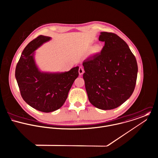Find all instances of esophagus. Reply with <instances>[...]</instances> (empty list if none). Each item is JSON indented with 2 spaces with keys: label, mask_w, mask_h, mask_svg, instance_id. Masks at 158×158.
<instances>
[{
  "label": "esophagus",
  "mask_w": 158,
  "mask_h": 158,
  "mask_svg": "<svg viewBox=\"0 0 158 158\" xmlns=\"http://www.w3.org/2000/svg\"><path fill=\"white\" fill-rule=\"evenodd\" d=\"M84 73V68H83L82 67H80V68H79V75L83 74Z\"/></svg>",
  "instance_id": "1"
}]
</instances>
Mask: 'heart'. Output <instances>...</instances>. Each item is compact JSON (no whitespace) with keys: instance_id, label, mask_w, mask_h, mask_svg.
<instances>
[{"instance_id":"b5f03b06","label":"heart","mask_w":158,"mask_h":158,"mask_svg":"<svg viewBox=\"0 0 158 158\" xmlns=\"http://www.w3.org/2000/svg\"><path fill=\"white\" fill-rule=\"evenodd\" d=\"M98 49V48H96V49Z\"/></svg>"}]
</instances>
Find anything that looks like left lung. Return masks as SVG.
Masks as SVG:
<instances>
[{"label":"left lung","mask_w":158,"mask_h":158,"mask_svg":"<svg viewBox=\"0 0 158 158\" xmlns=\"http://www.w3.org/2000/svg\"><path fill=\"white\" fill-rule=\"evenodd\" d=\"M99 40L104 46L100 54L84 61L83 78L90 103L99 109L111 110L132 94L137 63L127 43L116 34L101 32Z\"/></svg>","instance_id":"8db88e82"}]
</instances>
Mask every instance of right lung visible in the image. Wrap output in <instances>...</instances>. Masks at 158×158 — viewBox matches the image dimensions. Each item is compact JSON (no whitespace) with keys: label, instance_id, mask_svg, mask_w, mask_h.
I'll use <instances>...</instances> for the list:
<instances>
[{"label":"right lung","instance_id":"obj_1","mask_svg":"<svg viewBox=\"0 0 158 158\" xmlns=\"http://www.w3.org/2000/svg\"><path fill=\"white\" fill-rule=\"evenodd\" d=\"M52 38L40 35L23 50L16 65L15 77L21 95L33 108L51 112L60 108L79 76V66L68 71L47 72L40 70L35 61V51Z\"/></svg>","mask_w":158,"mask_h":158}]
</instances>
